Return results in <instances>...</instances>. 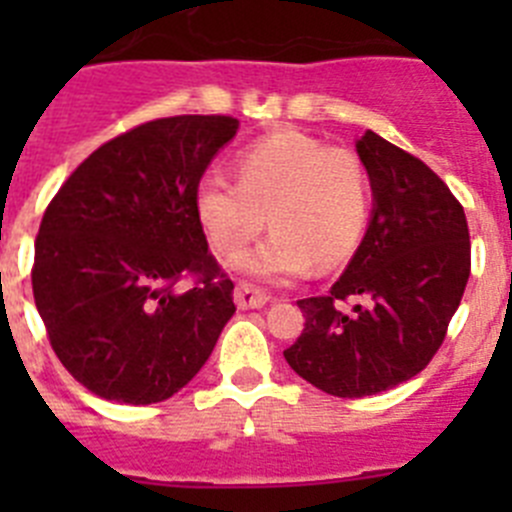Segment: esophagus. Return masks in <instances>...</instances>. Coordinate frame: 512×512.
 <instances>
[{"label":"esophagus","instance_id":"esophagus-1","mask_svg":"<svg viewBox=\"0 0 512 512\" xmlns=\"http://www.w3.org/2000/svg\"><path fill=\"white\" fill-rule=\"evenodd\" d=\"M233 300L235 305H238V310H256V307H264L266 302H269V295L253 287V284L241 282L238 287H235Z\"/></svg>","mask_w":512,"mask_h":512}]
</instances>
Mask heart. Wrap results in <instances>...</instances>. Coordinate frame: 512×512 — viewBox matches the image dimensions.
<instances>
[{
  "label": "heart",
  "mask_w": 512,
  "mask_h": 512,
  "mask_svg": "<svg viewBox=\"0 0 512 512\" xmlns=\"http://www.w3.org/2000/svg\"><path fill=\"white\" fill-rule=\"evenodd\" d=\"M238 182L205 174L197 212L212 248L233 256L264 230L269 241L233 261L253 279L282 282L346 264L369 223L372 184L361 158L302 133H277L248 146L235 164Z\"/></svg>",
  "instance_id": "1"
}]
</instances>
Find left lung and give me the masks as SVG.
Instances as JSON below:
<instances>
[{"instance_id": "left-lung-1", "label": "left lung", "mask_w": 512, "mask_h": 512, "mask_svg": "<svg viewBox=\"0 0 512 512\" xmlns=\"http://www.w3.org/2000/svg\"><path fill=\"white\" fill-rule=\"evenodd\" d=\"M374 210L328 295L305 297L302 336L284 351L302 379L333 397H369L420 374L459 307L472 243L464 207L413 153L366 130L356 143ZM361 294L351 316L336 301Z\"/></svg>"}]
</instances>
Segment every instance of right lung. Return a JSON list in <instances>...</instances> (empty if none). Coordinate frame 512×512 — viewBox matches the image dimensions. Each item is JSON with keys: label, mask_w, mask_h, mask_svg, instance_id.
<instances>
[{"label": "right lung", "mask_w": 512, "mask_h": 512, "mask_svg": "<svg viewBox=\"0 0 512 512\" xmlns=\"http://www.w3.org/2000/svg\"><path fill=\"white\" fill-rule=\"evenodd\" d=\"M238 130L230 115L143 122L76 166L35 238L33 297L66 372L104 400H169L233 318L197 184ZM179 278L193 289L174 293Z\"/></svg>", "instance_id": "right-lung-1"}]
</instances>
